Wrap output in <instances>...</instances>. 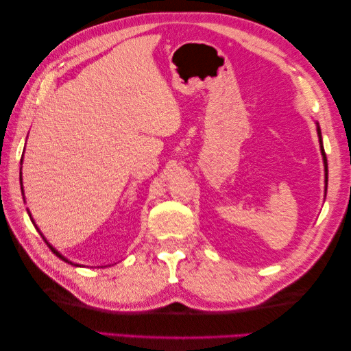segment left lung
<instances>
[{
	"mask_svg": "<svg viewBox=\"0 0 351 351\" xmlns=\"http://www.w3.org/2000/svg\"><path fill=\"white\" fill-rule=\"evenodd\" d=\"M317 132H318V138H319V147H322V155H323V161H324V171H326V182H327V158H326V152H324V147H323L322 130H319L318 123H317Z\"/></svg>",
	"mask_w": 351,
	"mask_h": 351,
	"instance_id": "8db88e82",
	"label": "left lung"
}]
</instances>
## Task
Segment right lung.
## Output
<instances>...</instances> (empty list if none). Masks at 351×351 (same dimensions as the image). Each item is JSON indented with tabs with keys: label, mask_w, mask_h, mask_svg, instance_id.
Listing matches in <instances>:
<instances>
[{
	"label": "right lung",
	"mask_w": 351,
	"mask_h": 351,
	"mask_svg": "<svg viewBox=\"0 0 351 351\" xmlns=\"http://www.w3.org/2000/svg\"><path fill=\"white\" fill-rule=\"evenodd\" d=\"M21 162H22V160H21ZM21 181H22V176H21ZM21 190H22V187H21ZM22 191H24V190H22ZM22 195H24V193H22ZM27 211H28V210H27ZM28 215H29V219H32V221H33V225H34V220H33V217H32V214H29V213H28ZM34 226H36V225H34ZM36 229H37V230H39V228H37V226H36ZM39 232H40V230H39ZM40 235H42V234H40ZM42 238H43V240H45V243H47V244H48V247H49V249L52 250V253H56V255H57L58 258H60V259H63V261H64V263H68V264H72V265H77V267H80L78 264H73V263H71V261H69V259H66V258H64V256L62 255V253H58V252H57V250H56L54 247H52V245H51V244H49V243L47 241V238H45L43 235H42Z\"/></svg>",
	"instance_id": "right-lung-1"
}]
</instances>
